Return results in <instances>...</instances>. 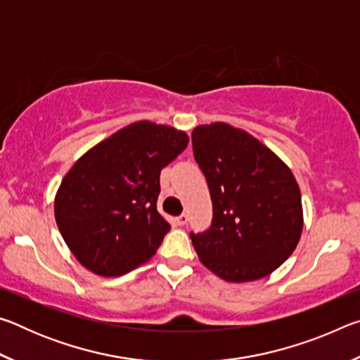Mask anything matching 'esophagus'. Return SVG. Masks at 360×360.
Listing matches in <instances>:
<instances>
[{"label":"esophagus","mask_w":360,"mask_h":360,"mask_svg":"<svg viewBox=\"0 0 360 360\" xmlns=\"http://www.w3.org/2000/svg\"><path fill=\"white\" fill-rule=\"evenodd\" d=\"M176 224L179 225V227H182V225L187 224V214H181L179 217H176Z\"/></svg>","instance_id":"esophagus-1"}]
</instances>
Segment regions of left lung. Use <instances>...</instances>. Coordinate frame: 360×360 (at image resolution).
I'll use <instances>...</instances> for the list:
<instances>
[{
  "mask_svg": "<svg viewBox=\"0 0 360 360\" xmlns=\"http://www.w3.org/2000/svg\"><path fill=\"white\" fill-rule=\"evenodd\" d=\"M192 146L212 202L211 227L191 233L198 259L229 283L268 276L302 236V195L294 174L259 139L224 122L193 129Z\"/></svg>",
  "mask_w": 360,
  "mask_h": 360,
  "instance_id": "obj_1",
  "label": "left lung"
}]
</instances>
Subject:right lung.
Here are the masks:
<instances>
[{
  "mask_svg": "<svg viewBox=\"0 0 360 360\" xmlns=\"http://www.w3.org/2000/svg\"><path fill=\"white\" fill-rule=\"evenodd\" d=\"M187 143L186 131L139 120L72 165L58 187L53 212L79 264L111 278L150 260L172 229L157 211L160 172Z\"/></svg>",
  "mask_w": 360,
  "mask_h": 360,
  "instance_id": "add662e5",
  "label": "right lung"
}]
</instances>
